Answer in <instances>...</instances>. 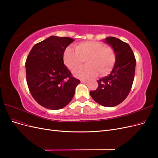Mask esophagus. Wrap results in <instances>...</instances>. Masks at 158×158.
I'll use <instances>...</instances> for the list:
<instances>
[{"instance_id":"esophagus-1","label":"esophagus","mask_w":158,"mask_h":158,"mask_svg":"<svg viewBox=\"0 0 158 158\" xmlns=\"http://www.w3.org/2000/svg\"><path fill=\"white\" fill-rule=\"evenodd\" d=\"M80 82H81V83H85V82H87V80L85 79H81Z\"/></svg>"}]
</instances>
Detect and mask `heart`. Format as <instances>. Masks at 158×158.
Segmentation results:
<instances>
[{
	"instance_id": "1",
	"label": "heart",
	"mask_w": 158,
	"mask_h": 158,
	"mask_svg": "<svg viewBox=\"0 0 158 158\" xmlns=\"http://www.w3.org/2000/svg\"><path fill=\"white\" fill-rule=\"evenodd\" d=\"M87 65L77 69L83 63ZM63 60L67 67L74 70V75L82 78H89L97 76H105L113 70L117 55L112 47L105 45L102 42L83 41L78 43L74 49L68 47L64 52Z\"/></svg>"
}]
</instances>
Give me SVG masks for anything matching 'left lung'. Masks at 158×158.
Wrapping results in <instances>:
<instances>
[{
  "label": "left lung",
  "mask_w": 158,
  "mask_h": 158,
  "mask_svg": "<svg viewBox=\"0 0 158 158\" xmlns=\"http://www.w3.org/2000/svg\"><path fill=\"white\" fill-rule=\"evenodd\" d=\"M115 51L117 60L109 76L98 80V87L89 94L95 102L104 107H114L122 103L130 93L135 78L136 59L131 47L114 37L106 38Z\"/></svg>",
  "instance_id": "obj_1"
}]
</instances>
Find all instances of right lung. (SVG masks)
I'll return each mask as SVG.
<instances>
[{
	"label": "right lung",
	"mask_w": 158,
	"mask_h": 158,
	"mask_svg": "<svg viewBox=\"0 0 158 158\" xmlns=\"http://www.w3.org/2000/svg\"><path fill=\"white\" fill-rule=\"evenodd\" d=\"M74 40L50 36L36 44L26 61V81L30 92L41 106L52 110L63 108L73 99L80 81L64 64V52Z\"/></svg>",
	"instance_id": "right-lung-1"
}]
</instances>
